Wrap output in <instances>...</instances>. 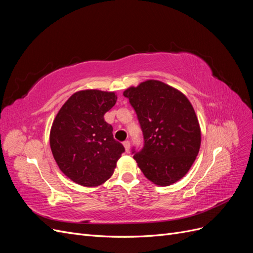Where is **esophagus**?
Returning <instances> with one entry per match:
<instances>
[{
    "label": "esophagus",
    "instance_id": "34e87169",
    "mask_svg": "<svg viewBox=\"0 0 253 253\" xmlns=\"http://www.w3.org/2000/svg\"><path fill=\"white\" fill-rule=\"evenodd\" d=\"M124 147H125L126 153H128V151H129V141H128V140H126V141L124 142Z\"/></svg>",
    "mask_w": 253,
    "mask_h": 253
}]
</instances>
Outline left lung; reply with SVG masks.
I'll return each instance as SVG.
<instances>
[{
    "label": "left lung",
    "instance_id": "obj_1",
    "mask_svg": "<svg viewBox=\"0 0 253 253\" xmlns=\"http://www.w3.org/2000/svg\"><path fill=\"white\" fill-rule=\"evenodd\" d=\"M134 108L144 144L134 159L157 186H170L185 176L200 152L202 133L195 111L180 90L147 80L124 91Z\"/></svg>",
    "mask_w": 253,
    "mask_h": 253
}]
</instances>
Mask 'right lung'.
Here are the masks:
<instances>
[{
	"label": "right lung",
	"instance_id": "1",
	"mask_svg": "<svg viewBox=\"0 0 253 253\" xmlns=\"http://www.w3.org/2000/svg\"><path fill=\"white\" fill-rule=\"evenodd\" d=\"M117 101L114 91L84 89L73 94L53 119L49 134L59 169L74 182L97 187L108 180L125 148L113 137L104 114Z\"/></svg>",
	"mask_w": 253,
	"mask_h": 253
}]
</instances>
